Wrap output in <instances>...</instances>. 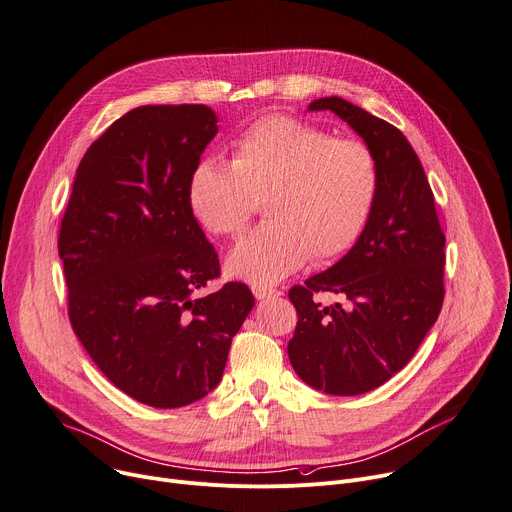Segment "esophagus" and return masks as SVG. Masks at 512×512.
<instances>
[{"mask_svg": "<svg viewBox=\"0 0 512 512\" xmlns=\"http://www.w3.org/2000/svg\"><path fill=\"white\" fill-rule=\"evenodd\" d=\"M252 293L258 301H264V299H274V297H280L282 293L276 291V289H266V287H252Z\"/></svg>", "mask_w": 512, "mask_h": 512, "instance_id": "1", "label": "esophagus"}]
</instances>
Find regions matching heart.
I'll list each match as a JSON object with an SVG mask.
<instances>
[{
	"label": "heart",
	"mask_w": 512,
	"mask_h": 512,
	"mask_svg": "<svg viewBox=\"0 0 512 512\" xmlns=\"http://www.w3.org/2000/svg\"><path fill=\"white\" fill-rule=\"evenodd\" d=\"M374 152L360 140L289 116L248 126L232 148V164L203 158L187 183V203L201 227L234 236L264 201L268 221L246 234L225 260L232 278L274 285L309 258L329 262L362 236L378 197Z\"/></svg>",
	"instance_id": "b5f03b06"
}]
</instances>
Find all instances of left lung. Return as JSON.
I'll return each instance as SVG.
<instances>
[{
	"mask_svg": "<svg viewBox=\"0 0 512 512\" xmlns=\"http://www.w3.org/2000/svg\"><path fill=\"white\" fill-rule=\"evenodd\" d=\"M309 111H333L374 152L378 197L360 240L325 272L289 291L299 321L289 360L303 382L335 396L364 394L415 356L443 303L445 236L423 164L401 130L342 99L321 97ZM342 294L323 308L315 292Z\"/></svg>",
	"mask_w": 512,
	"mask_h": 512,
	"instance_id": "1",
	"label": "left lung"
}]
</instances>
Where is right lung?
Listing matches in <instances>:
<instances>
[{
	"label": "right lung",
	"instance_id": "right-lung-1",
	"mask_svg": "<svg viewBox=\"0 0 512 512\" xmlns=\"http://www.w3.org/2000/svg\"><path fill=\"white\" fill-rule=\"evenodd\" d=\"M217 134L207 105H140L85 152L61 223L69 319L105 374L138 403L179 409L221 380L252 291L219 276L187 203L191 170Z\"/></svg>",
	"mask_w": 512,
	"mask_h": 512
}]
</instances>
